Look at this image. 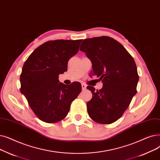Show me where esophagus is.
I'll return each mask as SVG.
<instances>
[{"label":"esophagus","instance_id":"1","mask_svg":"<svg viewBox=\"0 0 160 160\" xmlns=\"http://www.w3.org/2000/svg\"><path fill=\"white\" fill-rule=\"evenodd\" d=\"M86 87H87V86H86L85 84H82V88L83 90L86 89Z\"/></svg>","mask_w":160,"mask_h":160}]
</instances>
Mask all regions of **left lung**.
I'll list each match as a JSON object with an SVG mask.
<instances>
[{
	"instance_id": "1",
	"label": "left lung",
	"mask_w": 160,
	"mask_h": 160,
	"mask_svg": "<svg viewBox=\"0 0 160 160\" xmlns=\"http://www.w3.org/2000/svg\"><path fill=\"white\" fill-rule=\"evenodd\" d=\"M80 50L92 61V75L102 82V88L97 91L87 87L93 95L87 102L88 114L97 123H112L122 116L137 93L135 62L120 42L108 37L85 39Z\"/></svg>"
}]
</instances>
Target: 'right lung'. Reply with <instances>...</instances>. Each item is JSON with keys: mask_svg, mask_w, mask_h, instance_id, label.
Masks as SVG:
<instances>
[{"mask_svg": "<svg viewBox=\"0 0 160 160\" xmlns=\"http://www.w3.org/2000/svg\"><path fill=\"white\" fill-rule=\"evenodd\" d=\"M82 40H56L38 46L27 58L20 75L21 93L40 120L55 123L63 120L71 102L82 91L81 84L59 82L68 60L78 53Z\"/></svg>", "mask_w": 160, "mask_h": 160, "instance_id": "obj_1", "label": "right lung"}]
</instances>
